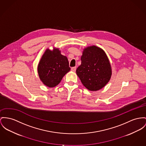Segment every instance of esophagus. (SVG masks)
Segmentation results:
<instances>
[{
    "label": "esophagus",
    "mask_w": 146,
    "mask_h": 146,
    "mask_svg": "<svg viewBox=\"0 0 146 146\" xmlns=\"http://www.w3.org/2000/svg\"><path fill=\"white\" fill-rule=\"evenodd\" d=\"M76 68V67H73V68H71V71H73V72H75Z\"/></svg>",
    "instance_id": "esophagus-1"
}]
</instances>
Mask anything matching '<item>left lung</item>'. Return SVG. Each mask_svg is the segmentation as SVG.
<instances>
[{"mask_svg":"<svg viewBox=\"0 0 146 146\" xmlns=\"http://www.w3.org/2000/svg\"><path fill=\"white\" fill-rule=\"evenodd\" d=\"M81 64L76 74L83 85L90 91H98L106 86L112 75L109 59L103 49L92 45L84 49Z\"/></svg>","mask_w":146,"mask_h":146,"instance_id":"1","label":"left lung"}]
</instances>
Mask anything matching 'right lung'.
<instances>
[{
    "instance_id": "right-lung-1",
    "label": "right lung",
    "mask_w": 146,
    "mask_h": 146,
    "mask_svg": "<svg viewBox=\"0 0 146 146\" xmlns=\"http://www.w3.org/2000/svg\"><path fill=\"white\" fill-rule=\"evenodd\" d=\"M70 70L68 58L58 48L47 49L39 61L38 72L41 82L49 88L57 86Z\"/></svg>"
}]
</instances>
